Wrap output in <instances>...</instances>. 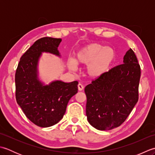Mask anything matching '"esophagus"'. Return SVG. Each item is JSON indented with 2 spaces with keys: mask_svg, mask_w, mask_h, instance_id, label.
Returning a JSON list of instances; mask_svg holds the SVG:
<instances>
[{
  "mask_svg": "<svg viewBox=\"0 0 155 155\" xmlns=\"http://www.w3.org/2000/svg\"><path fill=\"white\" fill-rule=\"evenodd\" d=\"M78 91H83V90L84 89L83 85L81 84H78Z\"/></svg>",
  "mask_w": 155,
  "mask_h": 155,
  "instance_id": "obj_1",
  "label": "esophagus"
}]
</instances>
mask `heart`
<instances>
[{"mask_svg": "<svg viewBox=\"0 0 155 155\" xmlns=\"http://www.w3.org/2000/svg\"><path fill=\"white\" fill-rule=\"evenodd\" d=\"M115 58V52L110 48L98 44H90L75 54L74 61H69L68 68L76 69V64L88 65L87 72L91 78H98L106 72Z\"/></svg>", "mask_w": 155, "mask_h": 155, "instance_id": "b5f03b06", "label": "heart"}]
</instances>
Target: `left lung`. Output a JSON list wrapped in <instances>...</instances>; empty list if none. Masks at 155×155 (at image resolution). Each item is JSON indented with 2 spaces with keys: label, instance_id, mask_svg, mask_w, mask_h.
<instances>
[{
  "label": "left lung",
  "instance_id": "obj_1",
  "mask_svg": "<svg viewBox=\"0 0 155 155\" xmlns=\"http://www.w3.org/2000/svg\"><path fill=\"white\" fill-rule=\"evenodd\" d=\"M140 77V67L130 48L123 64L112 68L85 87L88 123L100 130L120 126L139 100Z\"/></svg>",
  "mask_w": 155,
  "mask_h": 155
}]
</instances>
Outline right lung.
Wrapping results in <instances>:
<instances>
[{"mask_svg":"<svg viewBox=\"0 0 155 155\" xmlns=\"http://www.w3.org/2000/svg\"><path fill=\"white\" fill-rule=\"evenodd\" d=\"M61 38L38 39L21 58L15 73L16 100L29 120L40 127H49L60 121L71 98L77 93L78 82L61 81L44 85L38 79L37 64L42 52L60 56Z\"/></svg>","mask_w":155,"mask_h":155,"instance_id":"right-lung-1","label":"right lung"}]
</instances>
